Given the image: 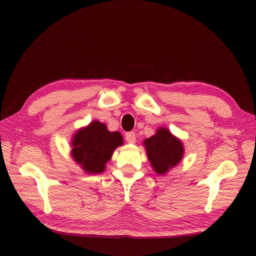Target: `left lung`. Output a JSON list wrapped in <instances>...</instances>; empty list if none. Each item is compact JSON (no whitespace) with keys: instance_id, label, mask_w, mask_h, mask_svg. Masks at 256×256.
<instances>
[{"instance_id":"obj_1","label":"left lung","mask_w":256,"mask_h":256,"mask_svg":"<svg viewBox=\"0 0 256 256\" xmlns=\"http://www.w3.org/2000/svg\"><path fill=\"white\" fill-rule=\"evenodd\" d=\"M120 146H123L120 133L108 131L105 124L94 120L73 134L71 157L86 174H100Z\"/></svg>"}]
</instances>
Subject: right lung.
<instances>
[{
    "label": "right lung",
    "instance_id": "right-lung-1",
    "mask_svg": "<svg viewBox=\"0 0 256 256\" xmlns=\"http://www.w3.org/2000/svg\"><path fill=\"white\" fill-rule=\"evenodd\" d=\"M144 146L151 167L158 175H164L183 159V142L167 128H159L154 136L146 138Z\"/></svg>",
    "mask_w": 256,
    "mask_h": 256
}]
</instances>
